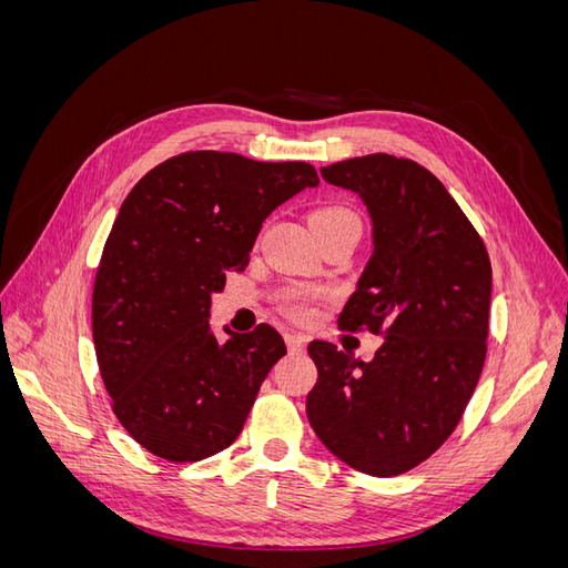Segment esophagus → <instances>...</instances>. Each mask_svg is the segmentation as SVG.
I'll use <instances>...</instances> for the list:
<instances>
[{
    "label": "esophagus",
    "instance_id": "1",
    "mask_svg": "<svg viewBox=\"0 0 568 568\" xmlns=\"http://www.w3.org/2000/svg\"><path fill=\"white\" fill-rule=\"evenodd\" d=\"M305 343H307V338L303 334H298V332H288L286 334V346H288L291 353H303L305 351Z\"/></svg>",
    "mask_w": 568,
    "mask_h": 568
}]
</instances>
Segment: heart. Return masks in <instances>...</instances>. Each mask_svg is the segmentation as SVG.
Here are the masks:
<instances>
[{"label":"heart","mask_w":568,"mask_h":568,"mask_svg":"<svg viewBox=\"0 0 568 568\" xmlns=\"http://www.w3.org/2000/svg\"><path fill=\"white\" fill-rule=\"evenodd\" d=\"M353 211L343 209V205H322L311 213V225H324V222H334L351 217ZM320 298L317 291H291L286 294V311L294 313L296 317H307L313 313V303Z\"/></svg>","instance_id":"obj_1"}]
</instances>
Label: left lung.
I'll list each match as a JSON object with an SVG mask.
<instances>
[{
	"instance_id": "1",
	"label": "left lung",
	"mask_w": 568,
	"mask_h": 568,
	"mask_svg": "<svg viewBox=\"0 0 568 568\" xmlns=\"http://www.w3.org/2000/svg\"><path fill=\"white\" fill-rule=\"evenodd\" d=\"M372 215L374 253L338 317L382 334L374 359L313 341L307 419L348 467L398 476L459 424L488 351L493 270L484 239L443 182L409 159L369 153L322 168Z\"/></svg>"
}]
</instances>
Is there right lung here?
<instances>
[{
    "label": "right lung",
    "instance_id": "obj_1",
    "mask_svg": "<svg viewBox=\"0 0 568 568\" xmlns=\"http://www.w3.org/2000/svg\"><path fill=\"white\" fill-rule=\"evenodd\" d=\"M317 184L303 161L186 151L120 205L94 277L92 334L115 417L149 453L199 462L242 434L286 346L270 324L217 343L211 296L230 270H246L263 220Z\"/></svg>",
    "mask_w": 568,
    "mask_h": 568
}]
</instances>
